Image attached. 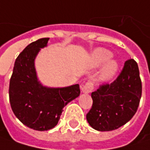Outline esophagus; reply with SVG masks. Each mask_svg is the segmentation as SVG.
<instances>
[{
	"instance_id": "obj_1",
	"label": "esophagus",
	"mask_w": 150,
	"mask_h": 150,
	"mask_svg": "<svg viewBox=\"0 0 150 150\" xmlns=\"http://www.w3.org/2000/svg\"><path fill=\"white\" fill-rule=\"evenodd\" d=\"M94 86L93 81H87L86 84H84L81 87V90L84 93H90L93 92Z\"/></svg>"
}]
</instances>
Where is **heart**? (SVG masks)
<instances>
[{
	"instance_id": "b5f03b06",
	"label": "heart",
	"mask_w": 150,
	"mask_h": 150,
	"mask_svg": "<svg viewBox=\"0 0 150 150\" xmlns=\"http://www.w3.org/2000/svg\"><path fill=\"white\" fill-rule=\"evenodd\" d=\"M112 53L110 51L103 48H98L95 50L93 53V65L95 67L100 66L106 63L111 58ZM118 64L115 60H110L103 69L101 74V79L103 81H109L112 79L118 70Z\"/></svg>"
}]
</instances>
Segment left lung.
<instances>
[{"label":"left lung","instance_id":"8db88e82","mask_svg":"<svg viewBox=\"0 0 150 150\" xmlns=\"http://www.w3.org/2000/svg\"><path fill=\"white\" fill-rule=\"evenodd\" d=\"M142 96V81L137 62H125L117 78L100 85L92 93L93 105L86 114L89 125L100 132L113 131L127 123L136 114Z\"/></svg>","mask_w":150,"mask_h":150}]
</instances>
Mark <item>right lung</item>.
Instances as JSON below:
<instances>
[{
	"label": "right lung",
	"instance_id": "right-lung-1",
	"mask_svg": "<svg viewBox=\"0 0 150 150\" xmlns=\"http://www.w3.org/2000/svg\"><path fill=\"white\" fill-rule=\"evenodd\" d=\"M49 38L34 41L16 58L9 84V100L16 117L26 127L47 131L57 124L64 107L77 98L78 84L63 88H48L38 81L35 58Z\"/></svg>",
	"mask_w": 150,
	"mask_h": 150
}]
</instances>
